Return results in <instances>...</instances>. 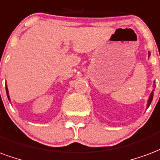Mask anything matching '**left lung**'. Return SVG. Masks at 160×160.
<instances>
[{
	"mask_svg": "<svg viewBox=\"0 0 160 160\" xmlns=\"http://www.w3.org/2000/svg\"><path fill=\"white\" fill-rule=\"evenodd\" d=\"M149 57H150V52H148V58H149ZM153 86L155 87V85H154ZM152 98H153V91H152V92H151V94H150L149 98H148V105H147V108H148L150 106V104H151V102H152Z\"/></svg>",
	"mask_w": 160,
	"mask_h": 160,
	"instance_id": "left-lung-1",
	"label": "left lung"
}]
</instances>
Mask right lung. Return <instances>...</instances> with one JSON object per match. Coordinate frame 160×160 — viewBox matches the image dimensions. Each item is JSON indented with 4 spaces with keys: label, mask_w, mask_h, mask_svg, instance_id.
I'll list each match as a JSON object with an SVG mask.
<instances>
[{
    "label": "right lung",
    "mask_w": 160,
    "mask_h": 160,
    "mask_svg": "<svg viewBox=\"0 0 160 160\" xmlns=\"http://www.w3.org/2000/svg\"><path fill=\"white\" fill-rule=\"evenodd\" d=\"M6 92H7V95H8V100L10 101V97H9V93H8V86H7V84H6Z\"/></svg>",
    "instance_id": "right-lung-1"
}]
</instances>
